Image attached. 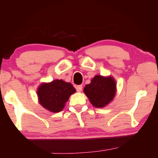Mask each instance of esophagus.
Returning a JSON list of instances; mask_svg holds the SVG:
<instances>
[{
    "mask_svg": "<svg viewBox=\"0 0 158 158\" xmlns=\"http://www.w3.org/2000/svg\"><path fill=\"white\" fill-rule=\"evenodd\" d=\"M82 88H83L82 85H77V86L76 87L77 91V92H81V90H82Z\"/></svg>",
    "mask_w": 158,
    "mask_h": 158,
    "instance_id": "esophagus-1",
    "label": "esophagus"
}]
</instances>
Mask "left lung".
I'll use <instances>...</instances> for the list:
<instances>
[{"label":"left lung","mask_w":158,"mask_h":158,"mask_svg":"<svg viewBox=\"0 0 158 158\" xmlns=\"http://www.w3.org/2000/svg\"><path fill=\"white\" fill-rule=\"evenodd\" d=\"M84 92L90 103L98 108L104 107L113 100L116 93V82L112 77L95 76L90 84L85 85Z\"/></svg>","instance_id":"left-lung-1"}]
</instances>
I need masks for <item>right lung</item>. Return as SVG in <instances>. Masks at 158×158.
Returning a JSON list of instances; mask_svg holds the SVG:
<instances>
[{
  "label": "right lung",
  "mask_w": 158,
  "mask_h": 158,
  "mask_svg": "<svg viewBox=\"0 0 158 158\" xmlns=\"http://www.w3.org/2000/svg\"><path fill=\"white\" fill-rule=\"evenodd\" d=\"M75 91L70 83L56 79L49 84H41L37 90V95L40 105L56 113L63 110L69 96Z\"/></svg>",
  "instance_id": "1"
}]
</instances>
